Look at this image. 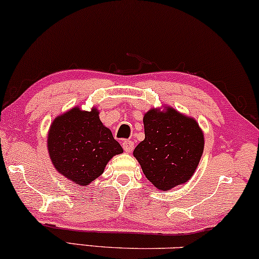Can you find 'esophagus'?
<instances>
[{"label": "esophagus", "mask_w": 259, "mask_h": 259, "mask_svg": "<svg viewBox=\"0 0 259 259\" xmlns=\"http://www.w3.org/2000/svg\"><path fill=\"white\" fill-rule=\"evenodd\" d=\"M122 146H123L124 152H126V153H130L134 149V142H133V141H130V140L124 141Z\"/></svg>", "instance_id": "esophagus-1"}]
</instances>
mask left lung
Returning a JSON list of instances; mask_svg holds the SVG:
<instances>
[{
    "label": "left lung",
    "mask_w": 259,
    "mask_h": 259,
    "mask_svg": "<svg viewBox=\"0 0 259 259\" xmlns=\"http://www.w3.org/2000/svg\"><path fill=\"white\" fill-rule=\"evenodd\" d=\"M145 140L134 150L146 178L167 191L190 181L204 149V136L196 119L172 107L145 113Z\"/></svg>",
    "instance_id": "left-lung-1"
}]
</instances>
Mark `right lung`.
Wrapping results in <instances>:
<instances>
[{
  "label": "right lung",
  "instance_id": "obj_1",
  "mask_svg": "<svg viewBox=\"0 0 259 259\" xmlns=\"http://www.w3.org/2000/svg\"><path fill=\"white\" fill-rule=\"evenodd\" d=\"M48 150L58 173L78 186L100 177L110 159L123 153L96 107H74L56 117L48 134Z\"/></svg>",
  "mask_w": 259,
  "mask_h": 259
}]
</instances>
